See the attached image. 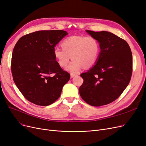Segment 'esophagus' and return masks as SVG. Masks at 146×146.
Masks as SVG:
<instances>
[{"mask_svg": "<svg viewBox=\"0 0 146 146\" xmlns=\"http://www.w3.org/2000/svg\"><path fill=\"white\" fill-rule=\"evenodd\" d=\"M77 75H77V74H75L71 73V78H73V77H76Z\"/></svg>", "mask_w": 146, "mask_h": 146, "instance_id": "1", "label": "esophagus"}]
</instances>
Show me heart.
Wrapping results in <instances>:
<instances>
[{"label": "heart", "instance_id": "obj_1", "mask_svg": "<svg viewBox=\"0 0 146 146\" xmlns=\"http://www.w3.org/2000/svg\"><path fill=\"white\" fill-rule=\"evenodd\" d=\"M61 45L62 49L54 48V57L62 68L66 67L72 58L66 70L73 74L78 72L83 66L89 68L94 65L100 51V43L93 36H71L63 40Z\"/></svg>", "mask_w": 146, "mask_h": 146}]
</instances>
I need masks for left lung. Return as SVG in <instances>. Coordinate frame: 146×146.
I'll list each match as a JSON object with an SVG mask.
<instances>
[{
	"mask_svg": "<svg viewBox=\"0 0 146 146\" xmlns=\"http://www.w3.org/2000/svg\"><path fill=\"white\" fill-rule=\"evenodd\" d=\"M101 49L94 66L82 74L79 93L86 103L101 106L117 100L129 84L132 74V54L127 42L107 31L86 30Z\"/></svg>",
	"mask_w": 146,
	"mask_h": 146,
	"instance_id": "1",
	"label": "left lung"
}]
</instances>
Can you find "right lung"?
Instances as JSON below:
<instances>
[{
  "label": "right lung",
  "instance_id": "obj_1",
  "mask_svg": "<svg viewBox=\"0 0 146 146\" xmlns=\"http://www.w3.org/2000/svg\"><path fill=\"white\" fill-rule=\"evenodd\" d=\"M68 34L63 30H44L25 35L13 49L11 69L14 82L23 97L46 106L60 97L70 74L60 67L54 47Z\"/></svg>",
  "mask_w": 146,
  "mask_h": 146
}]
</instances>
